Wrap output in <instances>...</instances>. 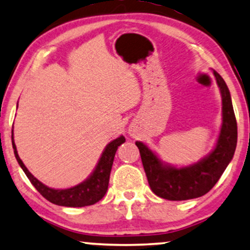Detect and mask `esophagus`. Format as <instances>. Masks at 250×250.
I'll use <instances>...</instances> for the list:
<instances>
[{
  "label": "esophagus",
  "instance_id": "1",
  "mask_svg": "<svg viewBox=\"0 0 250 250\" xmlns=\"http://www.w3.org/2000/svg\"><path fill=\"white\" fill-rule=\"evenodd\" d=\"M131 135H135V134H134V132H131Z\"/></svg>",
  "mask_w": 250,
  "mask_h": 250
}]
</instances>
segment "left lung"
Segmentation results:
<instances>
[{
  "label": "left lung",
  "instance_id": "1",
  "mask_svg": "<svg viewBox=\"0 0 250 250\" xmlns=\"http://www.w3.org/2000/svg\"><path fill=\"white\" fill-rule=\"evenodd\" d=\"M222 95L223 123L217 144L210 154L188 167L176 168L161 162L144 143L136 142L149 188L160 198L182 201L205 195L221 178L234 155L238 127L229 88L214 71Z\"/></svg>",
  "mask_w": 250,
  "mask_h": 250
}]
</instances>
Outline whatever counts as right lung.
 <instances>
[{"mask_svg":"<svg viewBox=\"0 0 250 250\" xmlns=\"http://www.w3.org/2000/svg\"><path fill=\"white\" fill-rule=\"evenodd\" d=\"M11 138L12 147L13 151H15L17 161H18L19 166H21L26 176H27V178L34 185V188L48 201L58 206H64V207H84V206H91L103 199L108 188L109 175H111V169L113 166V161H114L116 149H118L120 145L125 142V138L123 136H120L119 138H116L109 143L105 147L104 152H103L94 172L90 175V177L85 179L84 182H82L81 184L73 186L71 188L55 189L42 184L41 182L38 181L28 171V169L22 164V161L18 155V152H17L15 142H13V130Z\"/></svg>","mask_w":250,"mask_h":250,"instance_id":"1","label":"right lung"}]
</instances>
